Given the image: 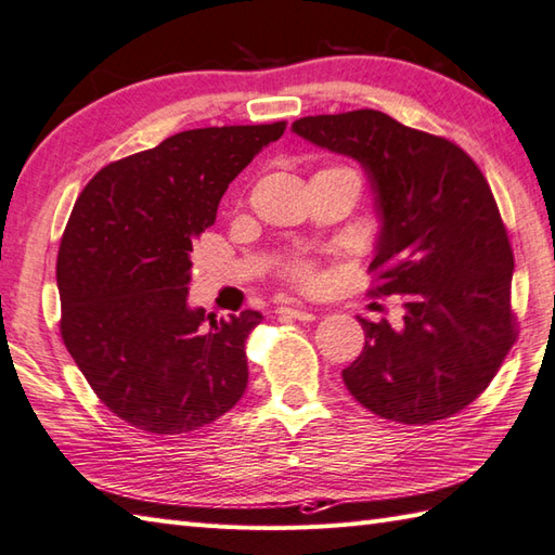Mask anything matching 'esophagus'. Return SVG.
Instances as JSON below:
<instances>
[{
  "instance_id": "34e87169",
  "label": "esophagus",
  "mask_w": 555,
  "mask_h": 555,
  "mask_svg": "<svg viewBox=\"0 0 555 555\" xmlns=\"http://www.w3.org/2000/svg\"><path fill=\"white\" fill-rule=\"evenodd\" d=\"M281 317H291V320H300V322H312L314 312L308 308H298V305H281L276 310Z\"/></svg>"
}]
</instances>
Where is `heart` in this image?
I'll return each instance as SVG.
<instances>
[{
	"instance_id": "obj_1",
	"label": "heart",
	"mask_w": 555,
	"mask_h": 555,
	"mask_svg": "<svg viewBox=\"0 0 555 555\" xmlns=\"http://www.w3.org/2000/svg\"><path fill=\"white\" fill-rule=\"evenodd\" d=\"M293 276H298V279H310V269L305 267V264H296V267H293Z\"/></svg>"
}]
</instances>
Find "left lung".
<instances>
[{"mask_svg": "<svg viewBox=\"0 0 555 555\" xmlns=\"http://www.w3.org/2000/svg\"><path fill=\"white\" fill-rule=\"evenodd\" d=\"M291 131L356 159L379 217L372 296L403 298V326L364 328L350 396L403 424L451 417L485 391L515 344L513 250L477 164L451 140L376 109L305 116Z\"/></svg>", "mask_w": 555, "mask_h": 555, "instance_id": "8db88e82", "label": "left lung"}]
</instances>
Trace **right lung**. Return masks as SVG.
<instances>
[{"instance_id":"obj_1","label":"right lung","mask_w":555,"mask_h":555,"mask_svg":"<svg viewBox=\"0 0 555 555\" xmlns=\"http://www.w3.org/2000/svg\"><path fill=\"white\" fill-rule=\"evenodd\" d=\"M284 131L286 121L176 133L107 164L70 211L56 257L62 338L133 427L193 431L245 393V340L262 314L191 308V253L229 183Z\"/></svg>"}]
</instances>
